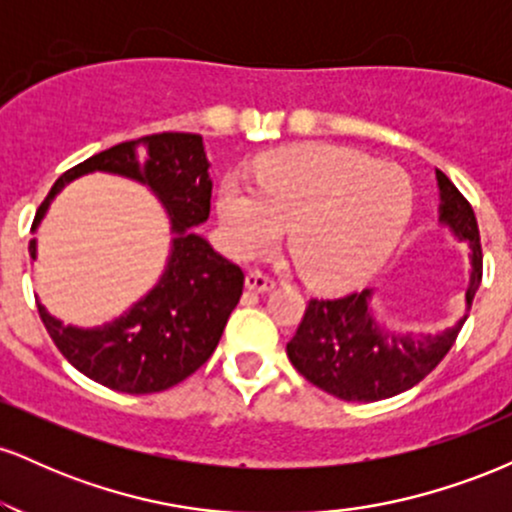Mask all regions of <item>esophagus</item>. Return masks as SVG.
Returning a JSON list of instances; mask_svg holds the SVG:
<instances>
[{"label": "esophagus", "instance_id": "1", "mask_svg": "<svg viewBox=\"0 0 512 512\" xmlns=\"http://www.w3.org/2000/svg\"><path fill=\"white\" fill-rule=\"evenodd\" d=\"M245 286H248L250 291H257V293H267L274 289V279L272 276L262 274V272H250L245 276Z\"/></svg>", "mask_w": 512, "mask_h": 512}]
</instances>
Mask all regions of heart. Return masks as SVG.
<instances>
[{
	"label": "heart",
	"mask_w": 512,
	"mask_h": 512,
	"mask_svg": "<svg viewBox=\"0 0 512 512\" xmlns=\"http://www.w3.org/2000/svg\"><path fill=\"white\" fill-rule=\"evenodd\" d=\"M252 175L255 190L226 178L216 192L228 250L255 257L289 226L293 260L320 289L368 279L395 250L414 211L407 170L342 146H289L262 156Z\"/></svg>",
	"instance_id": "b5f03b06"
}]
</instances>
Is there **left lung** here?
<instances>
[{
    "label": "left lung",
    "mask_w": 512,
    "mask_h": 512,
    "mask_svg": "<svg viewBox=\"0 0 512 512\" xmlns=\"http://www.w3.org/2000/svg\"><path fill=\"white\" fill-rule=\"evenodd\" d=\"M436 180L438 223L469 245V286L464 293V308L469 313L481 284L477 216L448 175L436 170ZM373 296V289H363L334 301L313 298L286 344L293 368L308 383L344 402H378L421 383L443 361L467 320L464 313L455 325L436 334L397 332L378 322L370 305Z\"/></svg>",
    "instance_id": "left-lung-1"
}]
</instances>
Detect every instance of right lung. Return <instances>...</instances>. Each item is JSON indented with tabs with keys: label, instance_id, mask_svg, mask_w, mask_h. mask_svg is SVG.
I'll list each match as a JSON object with an SVG mask.
<instances>
[{
	"label": "right lung",
	"instance_id": "right-lung-1",
	"mask_svg": "<svg viewBox=\"0 0 512 512\" xmlns=\"http://www.w3.org/2000/svg\"><path fill=\"white\" fill-rule=\"evenodd\" d=\"M209 166L199 134H151L86 158L67 170L40 204L33 233L64 185L88 173H113L149 187L170 219L173 238L163 274L125 313L103 325L76 327L64 325L38 301L52 342L86 378L127 395H151L182 383L214 354L243 296L245 276L195 231L209 219L214 185ZM28 252L38 260V238Z\"/></svg>",
	"mask_w": 512,
	"mask_h": 512
}]
</instances>
